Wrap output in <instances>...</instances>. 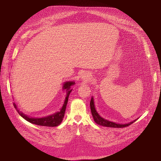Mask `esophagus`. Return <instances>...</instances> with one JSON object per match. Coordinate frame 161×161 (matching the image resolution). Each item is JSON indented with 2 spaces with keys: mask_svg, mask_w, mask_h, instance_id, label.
Here are the masks:
<instances>
[{
  "mask_svg": "<svg viewBox=\"0 0 161 161\" xmlns=\"http://www.w3.org/2000/svg\"><path fill=\"white\" fill-rule=\"evenodd\" d=\"M87 78H88V76L87 75H85L84 74L83 75H82L81 76V78H82V80H87Z\"/></svg>",
  "mask_w": 161,
  "mask_h": 161,
  "instance_id": "34e87169",
  "label": "esophagus"
}]
</instances>
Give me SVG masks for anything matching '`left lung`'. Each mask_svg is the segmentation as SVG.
Instances as JSON below:
<instances>
[{"mask_svg": "<svg viewBox=\"0 0 161 161\" xmlns=\"http://www.w3.org/2000/svg\"><path fill=\"white\" fill-rule=\"evenodd\" d=\"M90 107H91V114L92 115V117H93L94 121H95L96 123H97L99 125L101 126H107V127H112V128H124L126 127V126H128L132 123H133L135 121H132L129 123H126V124H119V123H116L114 122H112L110 121H108L102 117H100V115L97 113L95 107V103H94V100L93 98H91V102H90Z\"/></svg>", "mask_w": 161, "mask_h": 161, "instance_id": "1", "label": "left lung"}]
</instances>
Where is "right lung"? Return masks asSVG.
Returning a JSON list of instances; mask_svg holds the SVG:
<instances>
[{
  "label": "right lung",
  "instance_id": "obj_1",
  "mask_svg": "<svg viewBox=\"0 0 161 161\" xmlns=\"http://www.w3.org/2000/svg\"><path fill=\"white\" fill-rule=\"evenodd\" d=\"M75 82L74 81H67L65 82L63 85V89H66V97L64 100V104L61 109L60 112H58L53 115H51L47 117H42V118H32L30 117L28 115L24 114L23 113L19 112L18 109H17V111H18V114L23 117L25 120H27V121L32 123V124H35L37 125L40 126H57L58 125H60L63 119L64 116V113L66 110V104L68 103V100H69V95L71 92L72 90L71 86L74 85ZM14 106L15 108H17V106L15 104Z\"/></svg>",
  "mask_w": 161,
  "mask_h": 161
}]
</instances>
